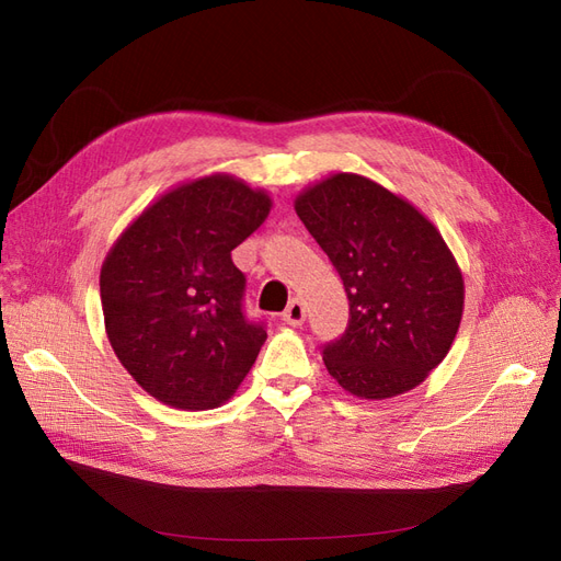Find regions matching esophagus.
Listing matches in <instances>:
<instances>
[{"mask_svg": "<svg viewBox=\"0 0 561 561\" xmlns=\"http://www.w3.org/2000/svg\"><path fill=\"white\" fill-rule=\"evenodd\" d=\"M304 318H307V307H304L299 299H293L290 304H287V309L283 311V322H285V325L297 328V325H301Z\"/></svg>", "mask_w": 561, "mask_h": 561, "instance_id": "1", "label": "esophagus"}]
</instances>
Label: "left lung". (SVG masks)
<instances>
[{
    "mask_svg": "<svg viewBox=\"0 0 561 561\" xmlns=\"http://www.w3.org/2000/svg\"><path fill=\"white\" fill-rule=\"evenodd\" d=\"M295 210L348 297L346 332L322 348L336 383L386 400L426 381L463 316V276L443 233L410 201L355 173L307 186Z\"/></svg>",
    "mask_w": 561,
    "mask_h": 561,
    "instance_id": "8db88e82",
    "label": "left lung"
}]
</instances>
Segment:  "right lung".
<instances>
[{
  "instance_id": "obj_1",
  "label": "right lung",
  "mask_w": 561,
  "mask_h": 561,
  "mask_svg": "<svg viewBox=\"0 0 561 561\" xmlns=\"http://www.w3.org/2000/svg\"><path fill=\"white\" fill-rule=\"evenodd\" d=\"M271 196L215 173L159 196L100 268L107 339L151 398L213 410L241 386L266 342L243 316L245 276L231 250L260 229Z\"/></svg>"
}]
</instances>
